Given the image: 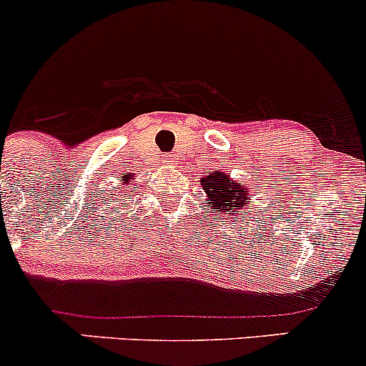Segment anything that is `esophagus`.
<instances>
[{"mask_svg":"<svg viewBox=\"0 0 366 366\" xmlns=\"http://www.w3.org/2000/svg\"><path fill=\"white\" fill-rule=\"evenodd\" d=\"M162 160H164V164H165V165H174L176 158L172 157V155H167V157H164V158H162Z\"/></svg>","mask_w":366,"mask_h":366,"instance_id":"obj_1","label":"esophagus"}]
</instances>
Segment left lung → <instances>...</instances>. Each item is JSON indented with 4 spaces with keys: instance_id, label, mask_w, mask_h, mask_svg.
Masks as SVG:
<instances>
[{
    "instance_id": "8db88e82",
    "label": "left lung",
    "mask_w": 366,
    "mask_h": 366,
    "mask_svg": "<svg viewBox=\"0 0 366 366\" xmlns=\"http://www.w3.org/2000/svg\"><path fill=\"white\" fill-rule=\"evenodd\" d=\"M201 187L213 213H218L225 220H236L239 214L244 217V209L250 202L248 187L232 179L231 172L211 171L208 176L201 178Z\"/></svg>"
}]
</instances>
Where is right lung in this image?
I'll return each mask as SVG.
<instances>
[{
	"instance_id": "right-lung-1",
	"label": "right lung",
	"mask_w": 366,
	"mask_h": 366,
	"mask_svg": "<svg viewBox=\"0 0 366 366\" xmlns=\"http://www.w3.org/2000/svg\"><path fill=\"white\" fill-rule=\"evenodd\" d=\"M123 179H125V184H128V179H130V178H128V176H125V178H123ZM119 188V190H116V194H119V192H125V194H123V197H127V188H123V187H118Z\"/></svg>"
}]
</instances>
